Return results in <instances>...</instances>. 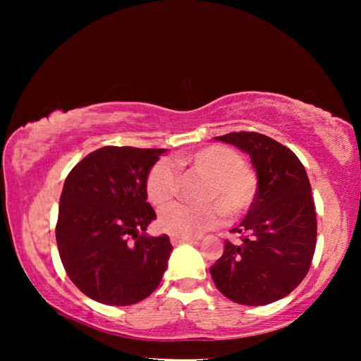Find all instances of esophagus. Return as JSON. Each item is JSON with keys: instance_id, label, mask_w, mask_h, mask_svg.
<instances>
[{"instance_id": "obj_1", "label": "esophagus", "mask_w": 361, "mask_h": 361, "mask_svg": "<svg viewBox=\"0 0 361 361\" xmlns=\"http://www.w3.org/2000/svg\"><path fill=\"white\" fill-rule=\"evenodd\" d=\"M170 242L173 243V245H180V243H186V242H194V239H183V237H172Z\"/></svg>"}]
</instances>
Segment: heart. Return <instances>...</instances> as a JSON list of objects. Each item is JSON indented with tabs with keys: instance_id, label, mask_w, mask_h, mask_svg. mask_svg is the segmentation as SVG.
<instances>
[{
	"instance_id": "b5f03b06",
	"label": "heart",
	"mask_w": 361,
	"mask_h": 361,
	"mask_svg": "<svg viewBox=\"0 0 361 361\" xmlns=\"http://www.w3.org/2000/svg\"><path fill=\"white\" fill-rule=\"evenodd\" d=\"M175 166L207 178L199 197L207 204L167 205L159 215V226L173 237L191 239L200 235L221 221L223 212L228 218L243 215L258 194V175L247 166L240 152L229 146H205L191 154L176 157ZM175 166L169 161H159L151 167L145 188L152 205H166L178 192L180 176Z\"/></svg>"
}]
</instances>
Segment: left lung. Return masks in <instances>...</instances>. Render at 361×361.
Here are the masks:
<instances>
[{"mask_svg": "<svg viewBox=\"0 0 361 361\" xmlns=\"http://www.w3.org/2000/svg\"><path fill=\"white\" fill-rule=\"evenodd\" d=\"M245 151L258 175V194L232 229L240 242H224L210 274L231 301L264 305L279 301L307 276L317 243V216L305 169L290 148L256 132L216 137Z\"/></svg>", "mask_w": 361, "mask_h": 361, "instance_id": "8db88e82", "label": "left lung"}]
</instances>
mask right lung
<instances>
[{"mask_svg": "<svg viewBox=\"0 0 361 361\" xmlns=\"http://www.w3.org/2000/svg\"><path fill=\"white\" fill-rule=\"evenodd\" d=\"M164 149L103 146L71 169L60 195V259L85 296L130 305L161 283L172 253L169 235L143 234L156 218L146 176Z\"/></svg>", "mask_w": 361, "mask_h": 361, "instance_id": "add662e5", "label": "right lung"}]
</instances>
